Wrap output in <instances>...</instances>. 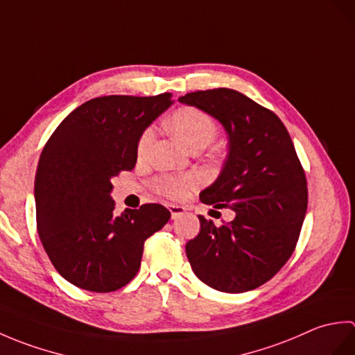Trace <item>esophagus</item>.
I'll return each instance as SVG.
<instances>
[{"instance_id": "esophagus-1", "label": "esophagus", "mask_w": 355, "mask_h": 355, "mask_svg": "<svg viewBox=\"0 0 355 355\" xmlns=\"http://www.w3.org/2000/svg\"><path fill=\"white\" fill-rule=\"evenodd\" d=\"M168 209H169V212H171L172 220H177V218H180L186 212V209L183 206H178V205H169Z\"/></svg>"}]
</instances>
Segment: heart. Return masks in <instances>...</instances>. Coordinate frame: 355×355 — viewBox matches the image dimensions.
I'll use <instances>...</instances> for the list:
<instances>
[{
    "label": "heart",
    "instance_id": "heart-1",
    "mask_svg": "<svg viewBox=\"0 0 355 355\" xmlns=\"http://www.w3.org/2000/svg\"><path fill=\"white\" fill-rule=\"evenodd\" d=\"M169 126L172 132L187 149H202L215 139L218 126L215 120L206 114L205 111L184 107L177 110L169 119ZM154 140V131L148 128L141 132L137 141V154L145 155L150 143ZM200 178L197 175H182V177H162L155 182V189L172 198H182L189 189L198 186Z\"/></svg>",
    "mask_w": 355,
    "mask_h": 355
}]
</instances>
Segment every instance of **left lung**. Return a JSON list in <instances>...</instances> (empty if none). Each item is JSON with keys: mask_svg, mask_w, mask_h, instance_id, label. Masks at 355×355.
Returning <instances> with one entry per match:
<instances>
[{"mask_svg": "<svg viewBox=\"0 0 355 355\" xmlns=\"http://www.w3.org/2000/svg\"><path fill=\"white\" fill-rule=\"evenodd\" d=\"M178 102L207 112L227 132V158L200 200L235 212L221 227L198 215L187 259L200 281L218 291L258 288L290 259L306 214V178L290 134L273 111L235 89L187 93Z\"/></svg>", "mask_w": 355, "mask_h": 355, "instance_id": "obj_1", "label": "left lung"}]
</instances>
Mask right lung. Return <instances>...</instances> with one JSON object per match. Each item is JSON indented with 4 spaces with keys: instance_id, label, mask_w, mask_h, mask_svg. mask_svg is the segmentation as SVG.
<instances>
[{
    "instance_id": "right-lung-1",
    "label": "right lung",
    "mask_w": 355,
    "mask_h": 355,
    "mask_svg": "<svg viewBox=\"0 0 355 355\" xmlns=\"http://www.w3.org/2000/svg\"><path fill=\"white\" fill-rule=\"evenodd\" d=\"M150 97L103 96L67 116L37 163L36 225L58 273L82 290L110 293L137 275L143 244L169 221L162 205L114 214L111 178L134 169L141 132L173 103Z\"/></svg>"
}]
</instances>
